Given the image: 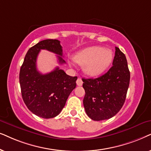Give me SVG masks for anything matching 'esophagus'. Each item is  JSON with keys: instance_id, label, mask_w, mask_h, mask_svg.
<instances>
[{"instance_id": "obj_1", "label": "esophagus", "mask_w": 151, "mask_h": 151, "mask_svg": "<svg viewBox=\"0 0 151 151\" xmlns=\"http://www.w3.org/2000/svg\"><path fill=\"white\" fill-rule=\"evenodd\" d=\"M77 86H82V84H83V81H82L81 78H78L77 80Z\"/></svg>"}]
</instances>
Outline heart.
Segmentation results:
<instances>
[{
	"label": "heart",
	"mask_w": 151,
	"mask_h": 151,
	"mask_svg": "<svg viewBox=\"0 0 151 151\" xmlns=\"http://www.w3.org/2000/svg\"><path fill=\"white\" fill-rule=\"evenodd\" d=\"M112 58V50L104 49L99 46H92L78 52L74 59L79 64H83V70L86 74L96 76L107 69Z\"/></svg>",
	"instance_id": "heart-1"
}]
</instances>
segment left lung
Segmentation results:
<instances>
[{
	"label": "left lung",
	"mask_w": 151,
	"mask_h": 151,
	"mask_svg": "<svg viewBox=\"0 0 151 151\" xmlns=\"http://www.w3.org/2000/svg\"><path fill=\"white\" fill-rule=\"evenodd\" d=\"M85 90L83 106L94 121L108 119L121 110L130 83V71L126 56L115 47L112 66L96 79H82Z\"/></svg>",
	"instance_id": "1"
}]
</instances>
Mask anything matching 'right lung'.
Returning a JSON list of instances; mask_svg holds the SVG:
<instances>
[{"mask_svg":"<svg viewBox=\"0 0 151 151\" xmlns=\"http://www.w3.org/2000/svg\"><path fill=\"white\" fill-rule=\"evenodd\" d=\"M41 50L58 55L60 64L65 63L63 50L57 39H46L30 47L26 54L19 74L22 97L28 109L44 119L59 114L65 105L70 94L76 88L77 77L66 74L57 67L53 71L43 74L37 70V59Z\"/></svg>","mask_w":151,"mask_h":151,"instance_id":"right-lung-1","label":"right lung"}]
</instances>
